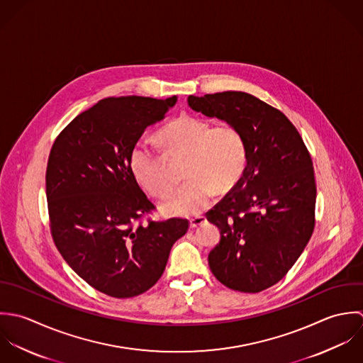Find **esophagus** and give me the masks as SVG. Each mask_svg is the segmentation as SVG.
Masks as SVG:
<instances>
[{
	"mask_svg": "<svg viewBox=\"0 0 363 363\" xmlns=\"http://www.w3.org/2000/svg\"><path fill=\"white\" fill-rule=\"evenodd\" d=\"M205 221H206L205 216H195V218H192L189 220V225H191L192 228H195V227H198V225H202Z\"/></svg>",
	"mask_w": 363,
	"mask_h": 363,
	"instance_id": "34e87169",
	"label": "esophagus"
}]
</instances>
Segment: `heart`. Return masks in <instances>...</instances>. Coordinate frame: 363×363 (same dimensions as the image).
I'll use <instances>...</instances> for the list:
<instances>
[{
    "label": "heart",
    "instance_id": "b5f03b06",
    "mask_svg": "<svg viewBox=\"0 0 363 363\" xmlns=\"http://www.w3.org/2000/svg\"><path fill=\"white\" fill-rule=\"evenodd\" d=\"M165 155L182 154L188 179L162 203L168 216H192L203 211L213 194L230 191L242 177L248 147L244 135L230 123L212 126L203 118L181 115L155 135ZM135 179L152 196L162 198L171 188L164 157L147 145H135L129 155Z\"/></svg>",
    "mask_w": 363,
    "mask_h": 363
}]
</instances>
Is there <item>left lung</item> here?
Here are the masks:
<instances>
[{
  "instance_id": "left-lung-1",
  "label": "left lung",
  "mask_w": 363,
  "mask_h": 363,
  "mask_svg": "<svg viewBox=\"0 0 363 363\" xmlns=\"http://www.w3.org/2000/svg\"><path fill=\"white\" fill-rule=\"evenodd\" d=\"M188 104L238 128L248 147L241 179L206 213L221 235L208 258L211 271L230 289H268L289 272L314 230L311 155L289 119L251 94L189 95Z\"/></svg>"
}]
</instances>
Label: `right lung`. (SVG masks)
Here are the masks:
<instances>
[{
    "instance_id": "1",
    "label": "right lung",
    "mask_w": 363,
    "mask_h": 363,
    "mask_svg": "<svg viewBox=\"0 0 363 363\" xmlns=\"http://www.w3.org/2000/svg\"><path fill=\"white\" fill-rule=\"evenodd\" d=\"M178 98H105L60 132L46 168L53 241L74 272L111 297H135L161 278L186 218L154 221L129 155Z\"/></svg>"
}]
</instances>
